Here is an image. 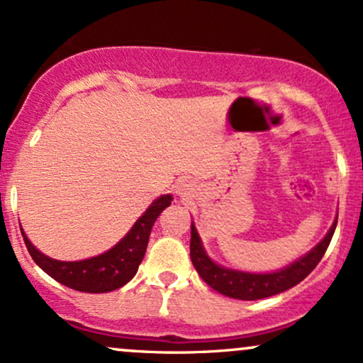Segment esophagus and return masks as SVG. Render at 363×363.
I'll list each match as a JSON object with an SVG mask.
<instances>
[{"mask_svg": "<svg viewBox=\"0 0 363 363\" xmlns=\"http://www.w3.org/2000/svg\"><path fill=\"white\" fill-rule=\"evenodd\" d=\"M184 187H187V184H182V187L179 191H184Z\"/></svg>", "mask_w": 363, "mask_h": 363, "instance_id": "1", "label": "esophagus"}]
</instances>
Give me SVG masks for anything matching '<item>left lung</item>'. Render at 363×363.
<instances>
[{
    "label": "left lung",
    "instance_id": "1",
    "mask_svg": "<svg viewBox=\"0 0 363 363\" xmlns=\"http://www.w3.org/2000/svg\"><path fill=\"white\" fill-rule=\"evenodd\" d=\"M336 223H338V220H335L328 235L307 256L295 261L289 268L266 274L234 272V269H227L215 264L206 256L194 225H191V261H193L196 272L203 278V281L208 283L218 294L239 298V301H257V298L272 297V295L281 294V291L291 289L297 283H301L303 278L309 277V273L323 259L324 252H326L328 245L333 239V234H335Z\"/></svg>",
    "mask_w": 363,
    "mask_h": 363
}]
</instances>
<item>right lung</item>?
Listing matches in <instances>:
<instances>
[{"instance_id": "obj_1", "label": "right lung", "mask_w": 363, "mask_h": 363, "mask_svg": "<svg viewBox=\"0 0 363 363\" xmlns=\"http://www.w3.org/2000/svg\"><path fill=\"white\" fill-rule=\"evenodd\" d=\"M170 201H172L170 194L160 196L136 220L131 230L128 232L126 237L119 244H116L111 251L85 261L66 262L51 259V257L37 251L23 232L22 235L35 264H39L54 280L78 291L104 294V291L121 289L135 277L136 272H138L140 262L143 261L145 251H147L153 223H155L157 216L170 205Z\"/></svg>"}]
</instances>
